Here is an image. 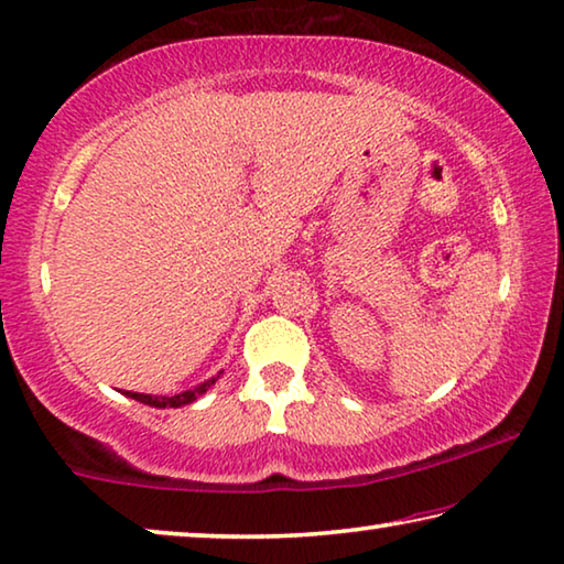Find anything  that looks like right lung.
I'll use <instances>...</instances> for the list:
<instances>
[{
	"label": "right lung",
	"instance_id": "obj_1",
	"mask_svg": "<svg viewBox=\"0 0 564 564\" xmlns=\"http://www.w3.org/2000/svg\"><path fill=\"white\" fill-rule=\"evenodd\" d=\"M216 380H219V376L212 378V380H206V383H202V386H196L194 391H184V393H178V395H145V393H131V391H126V395L128 398H135V401H141L145 405H153V409H181V405L192 403V401H196L198 395L209 391V388L216 383Z\"/></svg>",
	"mask_w": 564,
	"mask_h": 564
}]
</instances>
